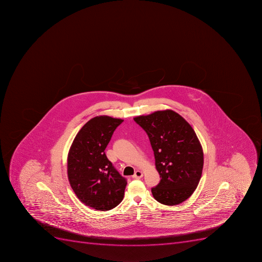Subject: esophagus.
Returning <instances> with one entry per match:
<instances>
[{
    "instance_id": "34e87169",
    "label": "esophagus",
    "mask_w": 262,
    "mask_h": 262,
    "mask_svg": "<svg viewBox=\"0 0 262 262\" xmlns=\"http://www.w3.org/2000/svg\"><path fill=\"white\" fill-rule=\"evenodd\" d=\"M143 176V172H142L141 171H139V170H138V171H135V173L133 175V178H136V179H139V178H141Z\"/></svg>"
}]
</instances>
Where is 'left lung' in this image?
Here are the masks:
<instances>
[{"label": "left lung", "instance_id": "1", "mask_svg": "<svg viewBox=\"0 0 262 262\" xmlns=\"http://www.w3.org/2000/svg\"><path fill=\"white\" fill-rule=\"evenodd\" d=\"M134 119L149 138L160 175V183L152 188V196L162 204H180L196 190L203 172V147L196 133L173 110Z\"/></svg>", "mask_w": 262, "mask_h": 262}]
</instances>
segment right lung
<instances>
[{
    "mask_svg": "<svg viewBox=\"0 0 262 262\" xmlns=\"http://www.w3.org/2000/svg\"><path fill=\"white\" fill-rule=\"evenodd\" d=\"M123 119L97 116L73 141L67 159L70 184L81 203L99 211L115 208L123 200L127 180L106 156V147Z\"/></svg>",
    "mask_w": 262,
    "mask_h": 262,
    "instance_id": "right-lung-1",
    "label": "right lung"
}]
</instances>
